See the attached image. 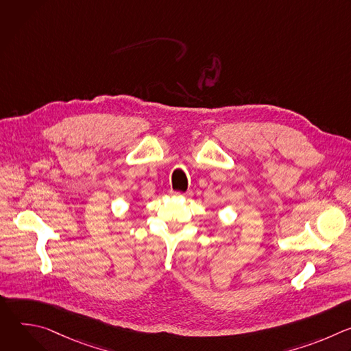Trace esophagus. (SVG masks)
Instances as JSON below:
<instances>
[{"label": "esophagus", "mask_w": 351, "mask_h": 351, "mask_svg": "<svg viewBox=\"0 0 351 351\" xmlns=\"http://www.w3.org/2000/svg\"><path fill=\"white\" fill-rule=\"evenodd\" d=\"M171 195H175V197H190L191 195V191H186V193H180V191H171Z\"/></svg>", "instance_id": "34e87169"}]
</instances>
